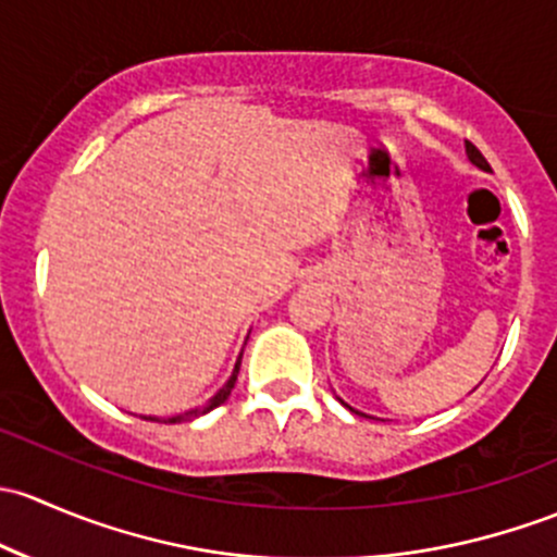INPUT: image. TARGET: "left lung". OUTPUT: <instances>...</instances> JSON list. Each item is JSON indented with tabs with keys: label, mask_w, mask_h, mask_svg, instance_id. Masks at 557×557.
<instances>
[{
	"label": "left lung",
	"mask_w": 557,
	"mask_h": 557,
	"mask_svg": "<svg viewBox=\"0 0 557 557\" xmlns=\"http://www.w3.org/2000/svg\"><path fill=\"white\" fill-rule=\"evenodd\" d=\"M467 158H469V163H472V165H478L480 171H491L488 160L483 158V152H480L478 147L472 145V141H467ZM348 410H354V407H348ZM354 412H357V416H364V412H359V410H354Z\"/></svg>",
	"instance_id": "1"
}]
</instances>
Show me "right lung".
I'll use <instances>...</instances> for the list:
<instances>
[{
	"label": "right lung",
	"instance_id": "1",
	"mask_svg": "<svg viewBox=\"0 0 557 557\" xmlns=\"http://www.w3.org/2000/svg\"><path fill=\"white\" fill-rule=\"evenodd\" d=\"M240 357H244V351L238 354V359H236V367H233V372H231V377H227V383H225V386H222L220 392H216L214 397H211L209 403H206L203 407H193V410H187V412H180V416H171V418L145 416V421H160V423H182V421H193V418H198V416H206V412H209V410H214V407H220L222 403H225L227 397H231L233 386H236V377H238V370H240Z\"/></svg>",
	"mask_w": 557,
	"mask_h": 557
}]
</instances>
